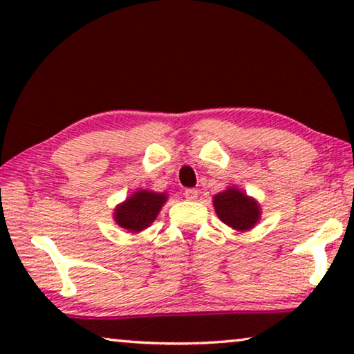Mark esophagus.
Here are the masks:
<instances>
[{"label": "esophagus", "instance_id": "esophagus-1", "mask_svg": "<svg viewBox=\"0 0 354 354\" xmlns=\"http://www.w3.org/2000/svg\"><path fill=\"white\" fill-rule=\"evenodd\" d=\"M183 195H185V198H187L188 201H195L196 198H198V190H195V188H187Z\"/></svg>", "mask_w": 354, "mask_h": 354}]
</instances>
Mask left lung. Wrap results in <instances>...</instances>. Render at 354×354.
I'll return each instance as SVG.
<instances>
[{"label": "left lung", "instance_id": "left-lung-1", "mask_svg": "<svg viewBox=\"0 0 354 354\" xmlns=\"http://www.w3.org/2000/svg\"><path fill=\"white\" fill-rule=\"evenodd\" d=\"M212 203L219 219L239 232L253 229L261 217L258 201L235 187L217 193Z\"/></svg>", "mask_w": 354, "mask_h": 354}]
</instances>
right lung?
Wrapping results in <instances>:
<instances>
[{
  "instance_id": "1",
  "label": "right lung",
  "mask_w": 354,
  "mask_h": 354,
  "mask_svg": "<svg viewBox=\"0 0 354 354\" xmlns=\"http://www.w3.org/2000/svg\"><path fill=\"white\" fill-rule=\"evenodd\" d=\"M166 201V193L138 190L115 207L114 221L122 229L137 234L153 224Z\"/></svg>"
}]
</instances>
